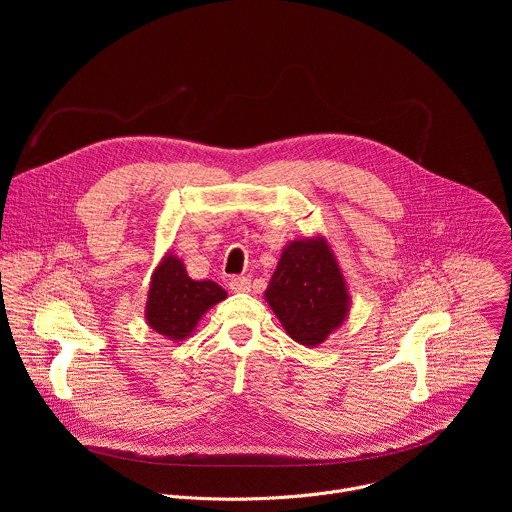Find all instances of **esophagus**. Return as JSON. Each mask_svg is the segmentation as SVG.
<instances>
[{
    "mask_svg": "<svg viewBox=\"0 0 512 512\" xmlns=\"http://www.w3.org/2000/svg\"><path fill=\"white\" fill-rule=\"evenodd\" d=\"M229 289L235 291V294H245V291L251 289V281H249V277H245V275L233 277V279L229 281Z\"/></svg>",
    "mask_w": 512,
    "mask_h": 512,
    "instance_id": "1",
    "label": "esophagus"
}]
</instances>
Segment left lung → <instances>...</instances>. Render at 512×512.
I'll use <instances>...</instances> for the list:
<instances>
[{
	"label": "left lung",
	"instance_id": "1",
	"mask_svg": "<svg viewBox=\"0 0 512 512\" xmlns=\"http://www.w3.org/2000/svg\"><path fill=\"white\" fill-rule=\"evenodd\" d=\"M265 302L289 338L314 348L328 340L350 314V291L326 237L289 241L271 281Z\"/></svg>",
	"mask_w": 512,
	"mask_h": 512
}]
</instances>
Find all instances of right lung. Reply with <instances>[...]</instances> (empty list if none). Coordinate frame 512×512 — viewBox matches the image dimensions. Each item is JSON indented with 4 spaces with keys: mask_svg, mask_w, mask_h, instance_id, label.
I'll return each instance as SVG.
<instances>
[{
    "mask_svg": "<svg viewBox=\"0 0 512 512\" xmlns=\"http://www.w3.org/2000/svg\"><path fill=\"white\" fill-rule=\"evenodd\" d=\"M227 298V291L212 279L188 277L184 261L168 251L152 271L145 322L172 342L186 340L202 316Z\"/></svg>",
    "mask_w": 512,
    "mask_h": 512,
    "instance_id": "obj_1",
    "label": "right lung"
}]
</instances>
